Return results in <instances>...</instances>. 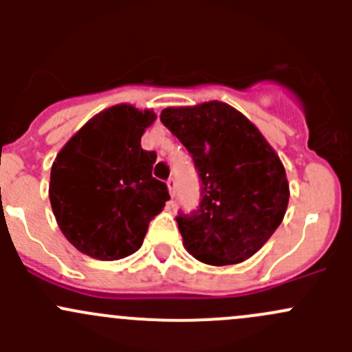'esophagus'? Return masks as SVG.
<instances>
[{
	"instance_id": "obj_1",
	"label": "esophagus",
	"mask_w": 352,
	"mask_h": 352,
	"mask_svg": "<svg viewBox=\"0 0 352 352\" xmlns=\"http://www.w3.org/2000/svg\"><path fill=\"white\" fill-rule=\"evenodd\" d=\"M166 186H168V192H170V196H175V180L173 179H168L166 180Z\"/></svg>"
}]
</instances>
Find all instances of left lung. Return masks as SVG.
Here are the masks:
<instances>
[{
	"label": "left lung",
	"mask_w": 352,
	"mask_h": 352,
	"mask_svg": "<svg viewBox=\"0 0 352 352\" xmlns=\"http://www.w3.org/2000/svg\"><path fill=\"white\" fill-rule=\"evenodd\" d=\"M160 120L187 148L201 180L197 209L175 218L184 247L209 265L247 261L285 218L289 186L279 156L223 102L165 109Z\"/></svg>",
	"instance_id": "8db88e82"
}]
</instances>
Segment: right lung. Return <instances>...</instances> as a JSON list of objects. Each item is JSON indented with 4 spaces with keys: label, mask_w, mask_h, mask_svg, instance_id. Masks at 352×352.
<instances>
[{
    "label": "right lung",
    "mask_w": 352,
    "mask_h": 352,
    "mask_svg": "<svg viewBox=\"0 0 352 352\" xmlns=\"http://www.w3.org/2000/svg\"><path fill=\"white\" fill-rule=\"evenodd\" d=\"M155 113L116 105L88 120L52 163L49 199L67 242L100 261H119L143 245L148 225L168 201L151 175L155 151L141 136Z\"/></svg>",
    "instance_id": "right-lung-1"
}]
</instances>
